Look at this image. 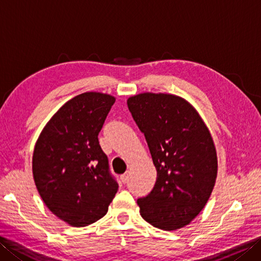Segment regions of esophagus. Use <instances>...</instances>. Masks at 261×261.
I'll return each instance as SVG.
<instances>
[{
	"instance_id": "1",
	"label": "esophagus",
	"mask_w": 261,
	"mask_h": 261,
	"mask_svg": "<svg viewBox=\"0 0 261 261\" xmlns=\"http://www.w3.org/2000/svg\"><path fill=\"white\" fill-rule=\"evenodd\" d=\"M121 181L123 182V184H126L127 181H129V173H124L123 175H121Z\"/></svg>"
}]
</instances>
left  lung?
<instances>
[{
  "instance_id": "left-lung-1",
  "label": "left lung",
  "mask_w": 261,
  "mask_h": 261,
  "mask_svg": "<svg viewBox=\"0 0 261 261\" xmlns=\"http://www.w3.org/2000/svg\"><path fill=\"white\" fill-rule=\"evenodd\" d=\"M127 108L157 169L152 191L137 201L141 216L158 229L182 228L201 212L215 184L218 159L212 137L181 97L143 93L127 99Z\"/></svg>"
}]
</instances>
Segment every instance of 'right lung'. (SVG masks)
<instances>
[{"label":"right lung","mask_w":261,"mask_h":261,"mask_svg":"<svg viewBox=\"0 0 261 261\" xmlns=\"http://www.w3.org/2000/svg\"><path fill=\"white\" fill-rule=\"evenodd\" d=\"M114 102L96 92L77 95L58 110L36 143L37 190L47 207L73 226L103 218L118 192L97 138Z\"/></svg>","instance_id":"right-lung-1"}]
</instances>
